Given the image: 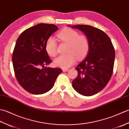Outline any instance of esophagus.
Returning a JSON list of instances; mask_svg holds the SVG:
<instances>
[{
    "label": "esophagus",
    "instance_id": "obj_1",
    "mask_svg": "<svg viewBox=\"0 0 129 129\" xmlns=\"http://www.w3.org/2000/svg\"><path fill=\"white\" fill-rule=\"evenodd\" d=\"M68 70H69V69H62V72H68Z\"/></svg>",
    "mask_w": 129,
    "mask_h": 129
}]
</instances>
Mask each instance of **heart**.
Listing matches in <instances>:
<instances>
[{
  "mask_svg": "<svg viewBox=\"0 0 129 129\" xmlns=\"http://www.w3.org/2000/svg\"><path fill=\"white\" fill-rule=\"evenodd\" d=\"M57 37L68 44V54L60 55L54 60V64L57 67L68 68L74 63L76 57L78 59L83 58L89 51V42L87 38L84 35H79L78 32L75 30L65 28L57 33ZM45 50L49 56L56 55L57 43L54 38H48L45 44Z\"/></svg>",
  "mask_w": 129,
  "mask_h": 129,
  "instance_id": "obj_1",
  "label": "heart"
}]
</instances>
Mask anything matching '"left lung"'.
I'll return each instance as SVG.
<instances>
[{
	"mask_svg": "<svg viewBox=\"0 0 129 129\" xmlns=\"http://www.w3.org/2000/svg\"><path fill=\"white\" fill-rule=\"evenodd\" d=\"M71 27L83 32L89 42L85 59L75 68L78 74L72 81L73 87L82 95L92 96L101 91L111 78L115 49L110 38L99 29L87 25Z\"/></svg>",
	"mask_w": 129,
	"mask_h": 129,
	"instance_id": "8db88e82",
	"label": "left lung"
}]
</instances>
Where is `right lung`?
<instances>
[{
	"label": "right lung",
	"mask_w": 129,
	"mask_h": 129,
	"mask_svg": "<svg viewBox=\"0 0 129 129\" xmlns=\"http://www.w3.org/2000/svg\"><path fill=\"white\" fill-rule=\"evenodd\" d=\"M57 29L54 24H39L24 30L16 40L12 56L14 71L19 84L31 94L49 91L62 73L59 68L44 67L51 62L46 42Z\"/></svg>",
	"instance_id": "right-lung-1"
}]
</instances>
